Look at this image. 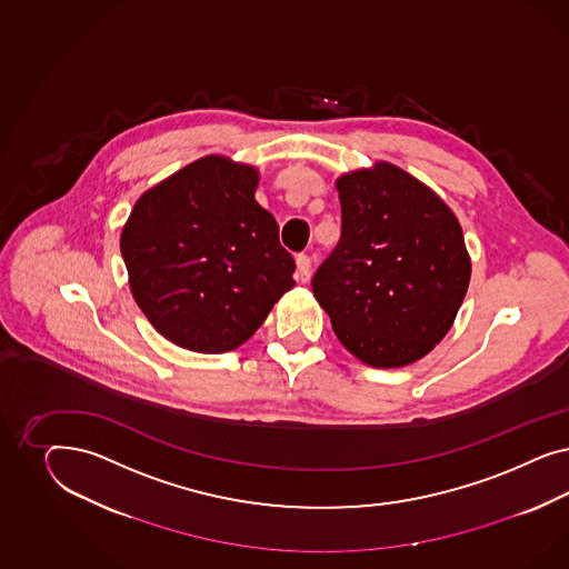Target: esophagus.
Wrapping results in <instances>:
<instances>
[{
	"mask_svg": "<svg viewBox=\"0 0 569 569\" xmlns=\"http://www.w3.org/2000/svg\"><path fill=\"white\" fill-rule=\"evenodd\" d=\"M310 269H312V260H310L309 254H298L296 257V277L305 283V281H309Z\"/></svg>",
	"mask_w": 569,
	"mask_h": 569,
	"instance_id": "34e87169",
	"label": "esophagus"
}]
</instances>
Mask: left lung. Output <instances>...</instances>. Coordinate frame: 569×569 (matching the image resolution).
<instances>
[{
  "label": "left lung",
  "instance_id": "left-lung-1",
  "mask_svg": "<svg viewBox=\"0 0 569 569\" xmlns=\"http://www.w3.org/2000/svg\"><path fill=\"white\" fill-rule=\"evenodd\" d=\"M342 233L312 276L340 342L371 367L426 357L452 326L471 264L452 210L395 164L338 179Z\"/></svg>",
  "mask_w": 569,
  "mask_h": 569
}]
</instances>
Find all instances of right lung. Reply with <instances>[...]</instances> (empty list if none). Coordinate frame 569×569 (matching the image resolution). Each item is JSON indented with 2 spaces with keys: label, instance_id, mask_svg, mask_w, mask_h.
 Listing matches in <instances>:
<instances>
[{
  "label": "right lung",
  "instance_id": "add662e5",
  "mask_svg": "<svg viewBox=\"0 0 569 569\" xmlns=\"http://www.w3.org/2000/svg\"><path fill=\"white\" fill-rule=\"evenodd\" d=\"M259 172L207 156L146 191L121 252L131 292L167 340L221 355L243 345L293 286L279 224L254 200Z\"/></svg>",
  "mask_w": 569,
  "mask_h": 569
}]
</instances>
